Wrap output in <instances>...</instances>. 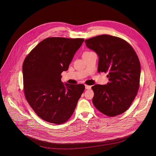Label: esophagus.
I'll return each mask as SVG.
<instances>
[{"label": "esophagus", "instance_id": "obj_1", "mask_svg": "<svg viewBox=\"0 0 156 156\" xmlns=\"http://www.w3.org/2000/svg\"><path fill=\"white\" fill-rule=\"evenodd\" d=\"M85 88H86L87 90H90V89H91V86H90V85H85Z\"/></svg>", "mask_w": 156, "mask_h": 156}]
</instances>
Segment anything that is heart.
I'll list each match as a JSON object with an SVG mask.
<instances>
[{"instance_id": "1", "label": "heart", "mask_w": 156, "mask_h": 156, "mask_svg": "<svg viewBox=\"0 0 156 156\" xmlns=\"http://www.w3.org/2000/svg\"><path fill=\"white\" fill-rule=\"evenodd\" d=\"M91 53L90 51H85L83 53V55H85V54H88V53Z\"/></svg>"}]
</instances>
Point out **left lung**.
<instances>
[{"label":"left lung","instance_id":"1","mask_svg":"<svg viewBox=\"0 0 156 156\" xmlns=\"http://www.w3.org/2000/svg\"><path fill=\"white\" fill-rule=\"evenodd\" d=\"M86 46L99 57L98 73H108L106 85H95L92 101L103 114L114 117L126 111L140 87L141 66L132 47L126 41L109 35L85 40Z\"/></svg>","mask_w":156,"mask_h":156}]
</instances>
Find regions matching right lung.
<instances>
[{"label": "right lung", "mask_w": 156, "mask_h": 156, "mask_svg": "<svg viewBox=\"0 0 156 156\" xmlns=\"http://www.w3.org/2000/svg\"><path fill=\"white\" fill-rule=\"evenodd\" d=\"M83 39L48 37L39 43L23 65L25 97L43 120L61 124L73 114L84 91L83 84H64L61 73L68 69Z\"/></svg>", "instance_id": "add662e5"}]
</instances>
